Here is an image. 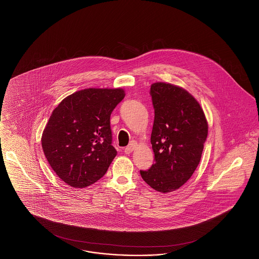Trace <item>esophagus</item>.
<instances>
[{
    "label": "esophagus",
    "instance_id": "esophagus-1",
    "mask_svg": "<svg viewBox=\"0 0 259 259\" xmlns=\"http://www.w3.org/2000/svg\"><path fill=\"white\" fill-rule=\"evenodd\" d=\"M136 147H137V142H136V141H131V142L128 144V146L124 149V153L127 154V155H128V154H131Z\"/></svg>",
    "mask_w": 259,
    "mask_h": 259
}]
</instances>
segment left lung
<instances>
[{
    "label": "left lung",
    "instance_id": "left-lung-1",
    "mask_svg": "<svg viewBox=\"0 0 259 259\" xmlns=\"http://www.w3.org/2000/svg\"><path fill=\"white\" fill-rule=\"evenodd\" d=\"M155 110L151 144L155 163L141 170V178L160 193L187 182L200 161L208 124L203 110L186 90L170 83L151 85Z\"/></svg>",
    "mask_w": 259,
    "mask_h": 259
}]
</instances>
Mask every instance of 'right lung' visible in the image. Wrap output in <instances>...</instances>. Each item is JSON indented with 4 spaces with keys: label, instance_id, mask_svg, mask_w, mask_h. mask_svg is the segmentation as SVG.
<instances>
[{
    "label": "right lung",
    "instance_id": "add662e5",
    "mask_svg": "<svg viewBox=\"0 0 259 259\" xmlns=\"http://www.w3.org/2000/svg\"><path fill=\"white\" fill-rule=\"evenodd\" d=\"M124 96L119 88L84 89L66 97L52 112L41 146L51 168L69 186L84 188L107 172L117 156L110 117Z\"/></svg>",
    "mask_w": 259,
    "mask_h": 259
}]
</instances>
